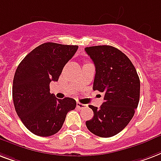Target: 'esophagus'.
Segmentation results:
<instances>
[{
	"instance_id": "obj_1",
	"label": "esophagus",
	"mask_w": 161,
	"mask_h": 161,
	"mask_svg": "<svg viewBox=\"0 0 161 161\" xmlns=\"http://www.w3.org/2000/svg\"><path fill=\"white\" fill-rule=\"evenodd\" d=\"M77 107L80 110H83V109H85L87 108V105H84V104H81V103L78 102L77 103Z\"/></svg>"
}]
</instances>
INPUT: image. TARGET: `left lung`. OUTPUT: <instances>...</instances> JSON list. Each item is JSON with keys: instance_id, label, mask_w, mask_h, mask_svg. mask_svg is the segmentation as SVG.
<instances>
[{"instance_id": "8db88e82", "label": "left lung", "mask_w": 161, "mask_h": 161, "mask_svg": "<svg viewBox=\"0 0 161 161\" xmlns=\"http://www.w3.org/2000/svg\"><path fill=\"white\" fill-rule=\"evenodd\" d=\"M95 66L93 89L104 94L100 108L89 105L94 117L86 121L94 135L110 138L124 129L139 102L140 81L129 58L110 45L85 48Z\"/></svg>"}]
</instances>
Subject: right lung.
<instances>
[{"mask_svg":"<svg viewBox=\"0 0 161 161\" xmlns=\"http://www.w3.org/2000/svg\"><path fill=\"white\" fill-rule=\"evenodd\" d=\"M78 45L44 43L29 52L18 65L13 78L12 99L24 126L40 137L58 132L67 114L76 107L72 98L57 99L50 93L51 81H58Z\"/></svg>","mask_w":161,"mask_h":161,"instance_id":"obj_1","label":"right lung"}]
</instances>
